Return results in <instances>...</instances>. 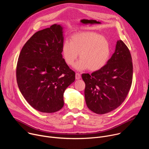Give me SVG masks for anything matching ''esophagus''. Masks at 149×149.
I'll return each instance as SVG.
<instances>
[{"label": "esophagus", "mask_w": 149, "mask_h": 149, "mask_svg": "<svg viewBox=\"0 0 149 149\" xmlns=\"http://www.w3.org/2000/svg\"><path fill=\"white\" fill-rule=\"evenodd\" d=\"M75 78H76L77 79H79L81 78V75H80V74H79V73H76V74H75Z\"/></svg>", "instance_id": "obj_1"}]
</instances>
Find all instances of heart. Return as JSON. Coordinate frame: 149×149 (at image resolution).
<instances>
[{
    "label": "heart",
    "instance_id": "heart-1",
    "mask_svg": "<svg viewBox=\"0 0 149 149\" xmlns=\"http://www.w3.org/2000/svg\"><path fill=\"white\" fill-rule=\"evenodd\" d=\"M79 54L81 59L75 65L78 71L88 70L96 71L103 68L109 61L111 47L109 41L101 35L84 31L74 33L70 42L62 45V54L67 65L73 66Z\"/></svg>",
    "mask_w": 149,
    "mask_h": 149
}]
</instances>
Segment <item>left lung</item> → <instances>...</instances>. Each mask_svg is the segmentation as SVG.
<instances>
[{"label": "left lung", "mask_w": 149, "mask_h": 149, "mask_svg": "<svg viewBox=\"0 0 149 149\" xmlns=\"http://www.w3.org/2000/svg\"><path fill=\"white\" fill-rule=\"evenodd\" d=\"M86 84L84 95L88 108L94 113H109L123 102L130 89L133 63L130 52L121 40H117L114 53L103 68L82 74Z\"/></svg>", "instance_id": "1"}]
</instances>
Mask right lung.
<instances>
[{"label":"right lung","mask_w":149,"mask_h":149,"mask_svg":"<svg viewBox=\"0 0 149 149\" xmlns=\"http://www.w3.org/2000/svg\"><path fill=\"white\" fill-rule=\"evenodd\" d=\"M63 28L54 24L36 32L21 50L16 67L20 93L35 110L52 113L64 104L63 93L75 72L62 58Z\"/></svg>","instance_id":"obj_1"}]
</instances>
